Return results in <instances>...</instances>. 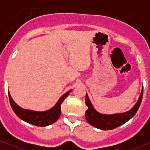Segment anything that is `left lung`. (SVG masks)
Wrapping results in <instances>:
<instances>
[{"label": "left lung", "instance_id": "obj_1", "mask_svg": "<svg viewBox=\"0 0 150 150\" xmlns=\"http://www.w3.org/2000/svg\"><path fill=\"white\" fill-rule=\"evenodd\" d=\"M143 88L141 90V95L135 105L128 111L123 113H116L112 115L101 114L93 108L90 101L87 93L85 96V104L88 106V109L85 111V118L90 125L102 130H108L116 128L121 125L130 120L136 114L142 101Z\"/></svg>", "mask_w": 150, "mask_h": 150}]
</instances>
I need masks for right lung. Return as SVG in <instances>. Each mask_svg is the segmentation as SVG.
I'll list each match as a JSON object with an SVG mask.
<instances>
[{
    "label": "right lung",
    "mask_w": 150,
    "mask_h": 150,
    "mask_svg": "<svg viewBox=\"0 0 150 150\" xmlns=\"http://www.w3.org/2000/svg\"><path fill=\"white\" fill-rule=\"evenodd\" d=\"M71 91V89L63 94L52 108L46 111H34V110L22 108L13 101L9 91H8V94H9V102L12 109L18 117L28 124L43 127L47 126L57 122L61 113V104Z\"/></svg>",
    "instance_id": "1"
}]
</instances>
